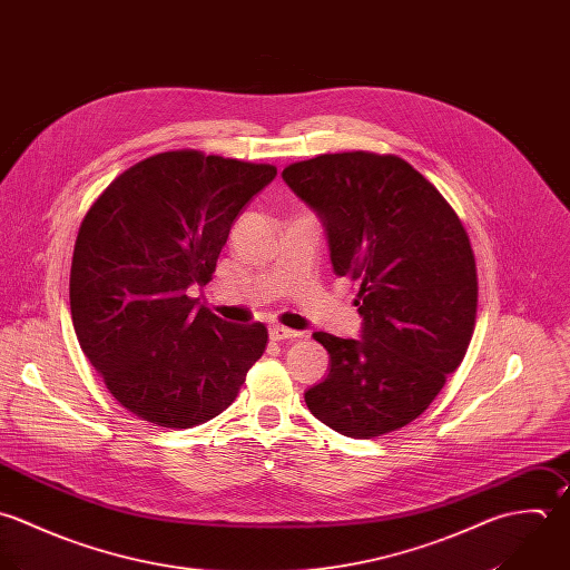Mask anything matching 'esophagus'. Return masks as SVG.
<instances>
[{"label": "esophagus", "mask_w": 570, "mask_h": 570, "mask_svg": "<svg viewBox=\"0 0 570 570\" xmlns=\"http://www.w3.org/2000/svg\"><path fill=\"white\" fill-rule=\"evenodd\" d=\"M269 336H272V341H278V343H281V341H294V338H298L301 332H294V330L274 325V327H269Z\"/></svg>", "instance_id": "1"}]
</instances>
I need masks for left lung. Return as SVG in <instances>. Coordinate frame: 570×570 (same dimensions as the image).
<instances>
[{
  "label": "left lung",
  "instance_id": "obj_1",
  "mask_svg": "<svg viewBox=\"0 0 570 570\" xmlns=\"http://www.w3.org/2000/svg\"><path fill=\"white\" fill-rule=\"evenodd\" d=\"M283 179L321 216L334 272L361 283V338L314 334L332 365L305 402L347 438L391 433L433 402L471 343L478 272L466 229L393 155H321Z\"/></svg>",
  "mask_w": 570,
  "mask_h": 570
}]
</instances>
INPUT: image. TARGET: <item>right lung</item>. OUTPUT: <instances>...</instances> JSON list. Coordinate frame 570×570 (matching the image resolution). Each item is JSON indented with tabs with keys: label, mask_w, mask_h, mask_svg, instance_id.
I'll use <instances>...</instances> for the list:
<instances>
[{
	"label": "right lung",
	"mask_w": 570,
	"mask_h": 570,
	"mask_svg": "<svg viewBox=\"0 0 570 570\" xmlns=\"http://www.w3.org/2000/svg\"><path fill=\"white\" fill-rule=\"evenodd\" d=\"M276 168L173 150L119 175L86 212L70 267L77 341L115 400L157 426L225 411L263 356V323L232 325L188 296Z\"/></svg>",
	"instance_id": "1"
}]
</instances>
